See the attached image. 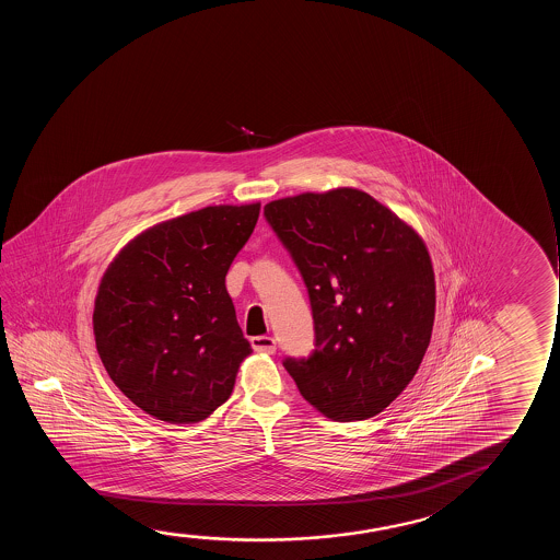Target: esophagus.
I'll return each instance as SVG.
<instances>
[{
  "instance_id": "esophagus-1",
  "label": "esophagus",
  "mask_w": 560,
  "mask_h": 560,
  "mask_svg": "<svg viewBox=\"0 0 560 560\" xmlns=\"http://www.w3.org/2000/svg\"><path fill=\"white\" fill-rule=\"evenodd\" d=\"M250 345H253L254 352L258 353H276L277 350L276 340L271 337H254Z\"/></svg>"
}]
</instances>
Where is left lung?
I'll use <instances>...</instances> for the list:
<instances>
[{
    "label": "left lung",
    "instance_id": "8db88e82",
    "mask_svg": "<svg viewBox=\"0 0 560 560\" xmlns=\"http://www.w3.org/2000/svg\"><path fill=\"white\" fill-rule=\"evenodd\" d=\"M264 215L306 284L315 350L284 358L332 421L375 417L411 383L430 345L436 284L422 238L368 192L273 200Z\"/></svg>",
    "mask_w": 560,
    "mask_h": 560
}]
</instances>
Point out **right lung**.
<instances>
[{"instance_id": "1", "label": "right lung", "mask_w": 560, "mask_h": 560, "mask_svg": "<svg viewBox=\"0 0 560 560\" xmlns=\"http://www.w3.org/2000/svg\"><path fill=\"white\" fill-rule=\"evenodd\" d=\"M260 202L207 207L124 246L93 310L101 361L124 396L172 424L207 419L230 398L253 348L225 276L253 235Z\"/></svg>"}]
</instances>
